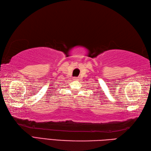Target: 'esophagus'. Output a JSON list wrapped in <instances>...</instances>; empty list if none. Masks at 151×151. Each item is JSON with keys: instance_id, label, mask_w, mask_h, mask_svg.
<instances>
[{"instance_id": "1", "label": "esophagus", "mask_w": 151, "mask_h": 151, "mask_svg": "<svg viewBox=\"0 0 151 151\" xmlns=\"http://www.w3.org/2000/svg\"><path fill=\"white\" fill-rule=\"evenodd\" d=\"M74 80H75V81H76V80H78V78H74Z\"/></svg>"}]
</instances>
